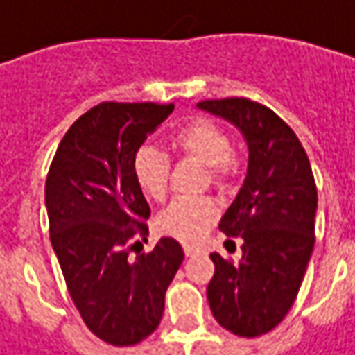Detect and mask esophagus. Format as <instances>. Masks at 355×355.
<instances>
[{"mask_svg": "<svg viewBox=\"0 0 355 355\" xmlns=\"http://www.w3.org/2000/svg\"><path fill=\"white\" fill-rule=\"evenodd\" d=\"M197 253H200V251H198L197 247H191V245H184V255H187V257H193V255H197Z\"/></svg>", "mask_w": 355, "mask_h": 355, "instance_id": "34e87169", "label": "esophagus"}]
</instances>
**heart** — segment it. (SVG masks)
<instances>
[{
    "label": "heart",
    "instance_id": "obj_1",
    "mask_svg": "<svg viewBox=\"0 0 355 355\" xmlns=\"http://www.w3.org/2000/svg\"><path fill=\"white\" fill-rule=\"evenodd\" d=\"M173 148L178 155L209 166L215 187H225L233 175V142L227 130L209 118H193L173 135ZM132 175L140 191L155 202L168 195L171 160L155 146H140L132 157ZM219 217V209L211 198L175 200L157 219L158 233L180 243H198Z\"/></svg>",
    "mask_w": 355,
    "mask_h": 355
}]
</instances>
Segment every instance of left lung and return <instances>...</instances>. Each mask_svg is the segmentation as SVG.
I'll return each instance as SVG.
<instances>
[{"label": "left lung", "instance_id": "obj_1", "mask_svg": "<svg viewBox=\"0 0 355 355\" xmlns=\"http://www.w3.org/2000/svg\"><path fill=\"white\" fill-rule=\"evenodd\" d=\"M197 106L235 124L249 146L247 177L219 223L227 237L243 239V257L211 255L207 297L219 325L257 338L282 323L302 287L315 243V180L300 138L271 108L249 98Z\"/></svg>", "mask_w": 355, "mask_h": 355}]
</instances>
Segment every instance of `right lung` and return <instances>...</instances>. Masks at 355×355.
I'll list each match as a JSON object with an SVG mask.
<instances>
[{
    "label": "right lung",
    "instance_id": "1",
    "mask_svg": "<svg viewBox=\"0 0 355 355\" xmlns=\"http://www.w3.org/2000/svg\"><path fill=\"white\" fill-rule=\"evenodd\" d=\"M175 104L102 102L64 135L46 178L50 239L70 297L88 329L112 345H135L162 320L164 293L184 259L162 237L130 259L148 235L150 207L136 184L132 157Z\"/></svg>",
    "mask_w": 355,
    "mask_h": 355
}]
</instances>
